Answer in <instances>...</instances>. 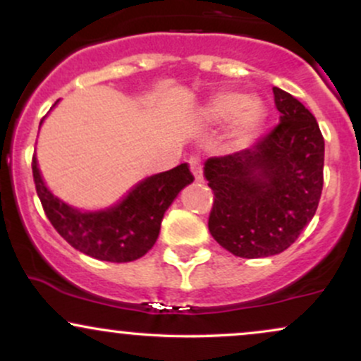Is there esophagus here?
I'll use <instances>...</instances> for the list:
<instances>
[{"label": "esophagus", "mask_w": 361, "mask_h": 361, "mask_svg": "<svg viewBox=\"0 0 361 361\" xmlns=\"http://www.w3.org/2000/svg\"><path fill=\"white\" fill-rule=\"evenodd\" d=\"M188 163H190V169H192L195 176V181H197V183H202V181H204V176H202V168H200V163H198V159L190 157Z\"/></svg>", "instance_id": "1"}]
</instances>
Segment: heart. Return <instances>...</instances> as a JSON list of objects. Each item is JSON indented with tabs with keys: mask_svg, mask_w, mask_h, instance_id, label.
I'll return each instance as SVG.
<instances>
[{
	"mask_svg": "<svg viewBox=\"0 0 361 361\" xmlns=\"http://www.w3.org/2000/svg\"><path fill=\"white\" fill-rule=\"evenodd\" d=\"M207 126H222L229 122L226 140L231 147L243 149L258 137L267 109L259 98H246L238 91H219L210 97L202 109Z\"/></svg>",
	"mask_w": 361,
	"mask_h": 361,
	"instance_id": "obj_1",
	"label": "heart"
}]
</instances>
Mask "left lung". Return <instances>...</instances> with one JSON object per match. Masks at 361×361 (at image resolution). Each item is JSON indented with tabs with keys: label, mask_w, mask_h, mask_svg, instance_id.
I'll use <instances>...</instances> for the list:
<instances>
[{
	"label": "left lung",
	"mask_w": 361,
	"mask_h": 361,
	"mask_svg": "<svg viewBox=\"0 0 361 361\" xmlns=\"http://www.w3.org/2000/svg\"><path fill=\"white\" fill-rule=\"evenodd\" d=\"M280 123L255 146L205 161L214 192L209 231L239 258L280 255L312 221L322 192L324 139L310 111L273 88Z\"/></svg>",
	"instance_id": "1"
}]
</instances>
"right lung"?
<instances>
[{"instance_id":"right-lung-1","label":"right lung","mask_w":361,"mask_h":361,"mask_svg":"<svg viewBox=\"0 0 361 361\" xmlns=\"http://www.w3.org/2000/svg\"><path fill=\"white\" fill-rule=\"evenodd\" d=\"M57 103L59 100L54 106ZM32 171L37 195L54 229L74 250L111 263L142 258L154 246L164 212L178 193L193 181L188 164L183 163L169 171L140 180L114 205L100 210H81L66 204L49 190L35 156Z\"/></svg>"}]
</instances>
